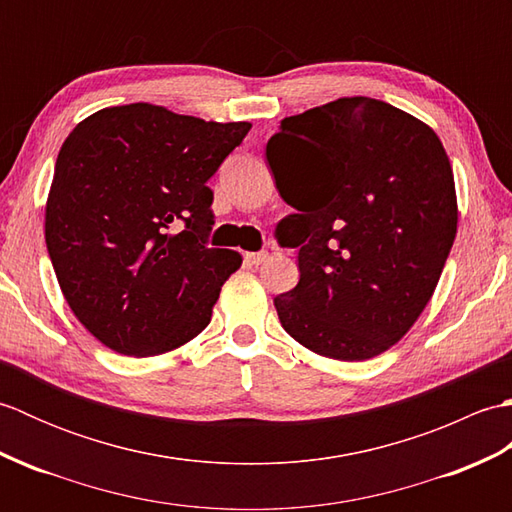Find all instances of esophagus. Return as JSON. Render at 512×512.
<instances>
[{
  "mask_svg": "<svg viewBox=\"0 0 512 512\" xmlns=\"http://www.w3.org/2000/svg\"><path fill=\"white\" fill-rule=\"evenodd\" d=\"M266 259H268V253H266V250H259V253H246L244 255V262L248 264V266H262L264 262H266Z\"/></svg>",
  "mask_w": 512,
  "mask_h": 512,
  "instance_id": "obj_1",
  "label": "esophagus"
}]
</instances>
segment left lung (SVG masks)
<instances>
[{"label":"left lung","mask_w":512,"mask_h":512,"mask_svg":"<svg viewBox=\"0 0 512 512\" xmlns=\"http://www.w3.org/2000/svg\"><path fill=\"white\" fill-rule=\"evenodd\" d=\"M266 160L297 209L281 222L299 248V284L275 297L284 330L336 361L383 354L429 303L458 231L440 138L352 96L284 118Z\"/></svg>","instance_id":"8db88e82"}]
</instances>
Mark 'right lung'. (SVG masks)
Masks as SVG:
<instances>
[{
    "instance_id": "1",
    "label": "right lung",
    "mask_w": 512,
    "mask_h": 512,
    "mask_svg": "<svg viewBox=\"0 0 512 512\" xmlns=\"http://www.w3.org/2000/svg\"><path fill=\"white\" fill-rule=\"evenodd\" d=\"M250 127L132 103L88 116L65 138L46 246L68 306L110 350L165 354L209 325L242 255L206 244V182Z\"/></svg>"
}]
</instances>
